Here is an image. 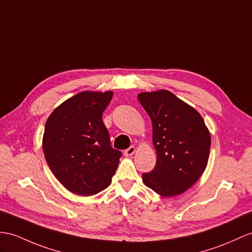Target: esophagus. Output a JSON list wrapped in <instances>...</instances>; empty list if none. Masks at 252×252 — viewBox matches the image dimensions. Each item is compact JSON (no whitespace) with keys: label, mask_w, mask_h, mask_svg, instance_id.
<instances>
[{"label":"esophagus","mask_w":252,"mask_h":252,"mask_svg":"<svg viewBox=\"0 0 252 252\" xmlns=\"http://www.w3.org/2000/svg\"><path fill=\"white\" fill-rule=\"evenodd\" d=\"M134 152H136V147L130 146V147H128L127 150L124 151V155L125 156H131V155L134 154Z\"/></svg>","instance_id":"34e87169"}]
</instances>
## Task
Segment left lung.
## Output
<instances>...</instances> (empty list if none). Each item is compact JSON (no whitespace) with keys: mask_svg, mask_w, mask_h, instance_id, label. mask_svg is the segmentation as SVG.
Returning <instances> with one entry per match:
<instances>
[{"mask_svg":"<svg viewBox=\"0 0 252 252\" xmlns=\"http://www.w3.org/2000/svg\"><path fill=\"white\" fill-rule=\"evenodd\" d=\"M138 99L153 124L155 168L142 174L145 186L161 197L185 192L203 174L211 134L197 110L167 90L144 92Z\"/></svg>","mask_w":252,"mask_h":252,"instance_id":"obj_1","label":"left lung"}]
</instances>
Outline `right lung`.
I'll return each mask as SVG.
<instances>
[{
  "instance_id": "obj_1",
  "label": "right lung",
  "mask_w": 252,
  "mask_h": 252,
  "mask_svg": "<svg viewBox=\"0 0 252 252\" xmlns=\"http://www.w3.org/2000/svg\"><path fill=\"white\" fill-rule=\"evenodd\" d=\"M113 92H81L49 116L42 150L54 176L69 191L93 195L107 188L122 153L110 142L102 112Z\"/></svg>"
}]
</instances>
